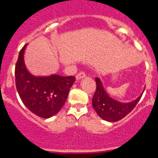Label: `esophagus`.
<instances>
[{
    "label": "esophagus",
    "mask_w": 158,
    "mask_h": 158,
    "mask_svg": "<svg viewBox=\"0 0 158 158\" xmlns=\"http://www.w3.org/2000/svg\"><path fill=\"white\" fill-rule=\"evenodd\" d=\"M85 77H86V74H85L83 72H79L77 74V76H76V80H80L81 79Z\"/></svg>",
    "instance_id": "34e87169"
}]
</instances>
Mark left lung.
<instances>
[{
  "mask_svg": "<svg viewBox=\"0 0 158 158\" xmlns=\"http://www.w3.org/2000/svg\"><path fill=\"white\" fill-rule=\"evenodd\" d=\"M95 80L97 89L92 99L93 107L97 114L107 122H114L126 117L139 102L143 93L131 102L122 103L113 99L107 94L99 78H96Z\"/></svg>",
  "mask_w": 158,
  "mask_h": 158,
  "instance_id": "left-lung-1",
  "label": "left lung"
}]
</instances>
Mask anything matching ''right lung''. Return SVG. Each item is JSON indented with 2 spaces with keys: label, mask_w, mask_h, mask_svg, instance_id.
I'll use <instances>...</instances> for the list:
<instances>
[{
  "label": "right lung",
  "mask_w": 158,
  "mask_h": 158,
  "mask_svg": "<svg viewBox=\"0 0 158 158\" xmlns=\"http://www.w3.org/2000/svg\"><path fill=\"white\" fill-rule=\"evenodd\" d=\"M27 45L20 51L16 62V88L22 101L30 111L43 118H49L63 107L76 79L74 76L64 77L56 74L48 76L31 74L24 61Z\"/></svg>",
  "instance_id": "1"
}]
</instances>
